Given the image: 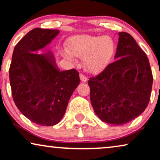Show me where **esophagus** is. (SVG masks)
<instances>
[{"label":"esophagus","instance_id":"obj_1","mask_svg":"<svg viewBox=\"0 0 160 160\" xmlns=\"http://www.w3.org/2000/svg\"><path fill=\"white\" fill-rule=\"evenodd\" d=\"M79 77H80V80L82 81V82H86L87 81H88V78H87V76H85L84 74L80 73Z\"/></svg>","mask_w":160,"mask_h":160}]
</instances>
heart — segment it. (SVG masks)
I'll return each instance as SVG.
<instances>
[{
	"label": "heart",
	"instance_id": "b5f03b06",
	"mask_svg": "<svg viewBox=\"0 0 160 160\" xmlns=\"http://www.w3.org/2000/svg\"><path fill=\"white\" fill-rule=\"evenodd\" d=\"M69 48L64 51L67 59H72L74 55L84 58L86 68L91 72H98L107 68L112 60L116 45L109 36L81 34L70 39Z\"/></svg>",
	"mask_w": 160,
	"mask_h": 160
}]
</instances>
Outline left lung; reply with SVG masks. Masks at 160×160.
Listing matches in <instances>:
<instances>
[{
	"label": "left lung",
	"mask_w": 160,
	"mask_h": 160,
	"mask_svg": "<svg viewBox=\"0 0 160 160\" xmlns=\"http://www.w3.org/2000/svg\"><path fill=\"white\" fill-rule=\"evenodd\" d=\"M115 59L99 75L90 78V101L95 113L105 123L123 125L146 109L153 76L148 57L135 39L119 32Z\"/></svg>",
	"instance_id": "8db88e82"
}]
</instances>
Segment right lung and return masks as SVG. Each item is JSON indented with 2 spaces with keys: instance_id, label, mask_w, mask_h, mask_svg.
Listing matches in <instances>:
<instances>
[{
  "instance_id": "right-lung-1",
  "label": "right lung",
  "mask_w": 160,
  "mask_h": 160,
  "mask_svg": "<svg viewBox=\"0 0 160 160\" xmlns=\"http://www.w3.org/2000/svg\"><path fill=\"white\" fill-rule=\"evenodd\" d=\"M59 30L36 28L14 47L9 68L13 100L18 109L33 123L44 126L59 123L70 97L79 84L75 69L61 71L51 51L44 48Z\"/></svg>"
}]
</instances>
